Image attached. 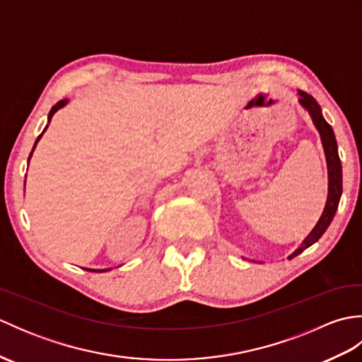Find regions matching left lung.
<instances>
[{"label": "left lung", "instance_id": "left-lung-1", "mask_svg": "<svg viewBox=\"0 0 362 362\" xmlns=\"http://www.w3.org/2000/svg\"><path fill=\"white\" fill-rule=\"evenodd\" d=\"M298 93H300V104L310 112L314 124H316L317 130L320 132L322 143H324L327 163H328V201L325 205V210L322 213V216L317 222V226L314 227V230L308 236H306V240L294 253H292L289 259L297 257L298 253H302L306 247H310V245H313L322 235L325 233V230L328 228L329 224H332V221L334 218L337 205H339V199L342 194V166H341L339 153H337V143H336L333 129L324 119V117H322L320 105L317 104L316 99H314L311 95L305 93L302 90H298Z\"/></svg>", "mask_w": 362, "mask_h": 362}]
</instances>
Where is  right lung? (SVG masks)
Segmentation results:
<instances>
[{
  "label": "right lung",
  "instance_id": "obj_1",
  "mask_svg": "<svg viewBox=\"0 0 362 362\" xmlns=\"http://www.w3.org/2000/svg\"><path fill=\"white\" fill-rule=\"evenodd\" d=\"M66 104V99H64V101H59L56 105H54L52 107V109H51V112H49V115H48V119L51 121V118H52V115L54 113H56L59 109H60V107H64ZM43 132H45V130H43ZM43 132L40 134V135H38V138H37V141L38 140H40V136L43 135ZM37 141H35V144H37ZM35 144H34V148H35ZM34 151V149H33ZM30 156H33V152H30ZM30 156H29V158H30ZM86 271H93V269H86ZM105 271H110V269H104V271H93V272H105Z\"/></svg>",
  "mask_w": 362,
  "mask_h": 362
}]
</instances>
